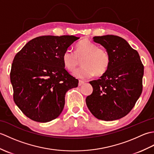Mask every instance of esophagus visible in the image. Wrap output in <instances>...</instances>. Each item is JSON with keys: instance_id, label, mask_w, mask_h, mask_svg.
<instances>
[{"instance_id": "34e87169", "label": "esophagus", "mask_w": 154, "mask_h": 154, "mask_svg": "<svg viewBox=\"0 0 154 154\" xmlns=\"http://www.w3.org/2000/svg\"><path fill=\"white\" fill-rule=\"evenodd\" d=\"M85 83V82L83 81H79V86H81V85H83Z\"/></svg>"}]
</instances>
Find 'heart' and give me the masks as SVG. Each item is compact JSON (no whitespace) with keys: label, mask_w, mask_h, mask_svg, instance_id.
Wrapping results in <instances>:
<instances>
[{"label":"heart","mask_w":154,"mask_h":154,"mask_svg":"<svg viewBox=\"0 0 154 154\" xmlns=\"http://www.w3.org/2000/svg\"><path fill=\"white\" fill-rule=\"evenodd\" d=\"M62 60L64 66L70 71L75 70L82 60L83 66L75 71L73 75L81 79H88L94 74L100 76L106 73L110 64V55L106 48L84 39L77 44L75 53L70 50L65 51Z\"/></svg>","instance_id":"b5f03b06"}]
</instances>
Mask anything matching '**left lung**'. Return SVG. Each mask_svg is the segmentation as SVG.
Masks as SVG:
<instances>
[{
	"label": "left lung",
	"mask_w": 154,
	"mask_h": 154,
	"mask_svg": "<svg viewBox=\"0 0 154 154\" xmlns=\"http://www.w3.org/2000/svg\"><path fill=\"white\" fill-rule=\"evenodd\" d=\"M109 51L110 66L100 79L90 81L93 88L86 104L97 119L112 121L128 114L142 92L143 65L138 52L117 35L94 36Z\"/></svg>",
	"instance_id": "obj_1"
}]
</instances>
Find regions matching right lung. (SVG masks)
Wrapping results in <instances>:
<instances>
[{
    "label": "right lung",
    "mask_w": 154,
    "mask_h": 154,
    "mask_svg": "<svg viewBox=\"0 0 154 154\" xmlns=\"http://www.w3.org/2000/svg\"><path fill=\"white\" fill-rule=\"evenodd\" d=\"M79 38L42 35L29 41L16 54L10 74L13 99L29 119L48 122L60 115L65 93L79 83L65 69L62 57Z\"/></svg>",
    "instance_id": "obj_1"
}]
</instances>
